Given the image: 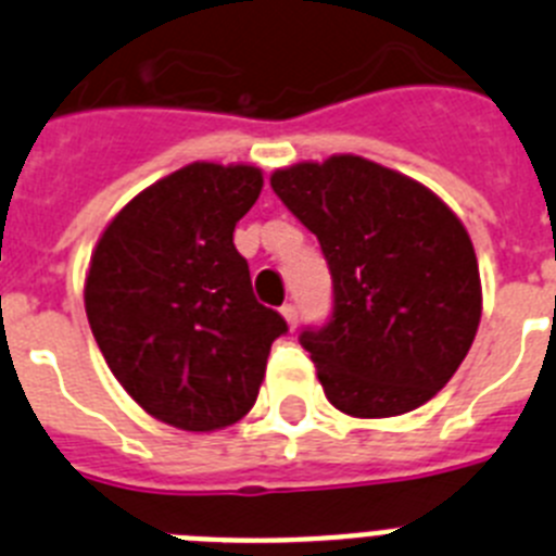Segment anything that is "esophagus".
<instances>
[{
  "instance_id": "esophagus-1",
  "label": "esophagus",
  "mask_w": 556,
  "mask_h": 556,
  "mask_svg": "<svg viewBox=\"0 0 556 556\" xmlns=\"http://www.w3.org/2000/svg\"><path fill=\"white\" fill-rule=\"evenodd\" d=\"M281 314L283 317H287V323H289V328H298V306H294V303H287V306H281Z\"/></svg>"
}]
</instances>
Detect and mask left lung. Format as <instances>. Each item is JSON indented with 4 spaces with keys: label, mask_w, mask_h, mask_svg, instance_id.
<instances>
[{
    "label": "left lung",
    "mask_w": 556,
    "mask_h": 556,
    "mask_svg": "<svg viewBox=\"0 0 556 556\" xmlns=\"http://www.w3.org/2000/svg\"><path fill=\"white\" fill-rule=\"evenodd\" d=\"M269 184L317 236L331 273V317L298 337L328 401L353 417L424 406L479 328L468 230L426 186L356 155L278 169Z\"/></svg>",
    "instance_id": "left-lung-1"
}]
</instances>
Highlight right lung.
I'll return each mask as SVG.
<instances>
[{"instance_id": "obj_1", "label": "right lung", "mask_w": 556, "mask_h": 556, "mask_svg": "<svg viewBox=\"0 0 556 556\" xmlns=\"http://www.w3.org/2000/svg\"><path fill=\"white\" fill-rule=\"evenodd\" d=\"M262 194L255 166L191 164L132 198L97 242L86 314L141 409L186 431L255 404L269 348L289 331L255 301L236 223Z\"/></svg>"}]
</instances>
